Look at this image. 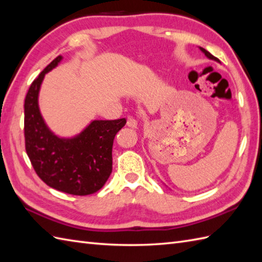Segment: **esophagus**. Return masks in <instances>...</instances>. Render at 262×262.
I'll return each mask as SVG.
<instances>
[{
  "instance_id": "obj_1",
  "label": "esophagus",
  "mask_w": 262,
  "mask_h": 262,
  "mask_svg": "<svg viewBox=\"0 0 262 262\" xmlns=\"http://www.w3.org/2000/svg\"><path fill=\"white\" fill-rule=\"evenodd\" d=\"M126 125L130 127H137L138 126V120L135 117L129 116L126 119Z\"/></svg>"
}]
</instances>
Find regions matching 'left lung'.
I'll return each mask as SVG.
<instances>
[{"instance_id": "1", "label": "left lung", "mask_w": 262, "mask_h": 262, "mask_svg": "<svg viewBox=\"0 0 262 262\" xmlns=\"http://www.w3.org/2000/svg\"><path fill=\"white\" fill-rule=\"evenodd\" d=\"M201 51H202V52L203 53H205V55L208 57V59H210V60H214V61H216V62H219V60L218 59H216V57L215 56H213L211 53H209L208 52V51L207 50H205V49H203V48H199Z\"/></svg>"}]
</instances>
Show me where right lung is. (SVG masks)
I'll list each match as a JSON object with an SVG mask.
<instances>
[{
	"label": "right lung",
	"instance_id": "1",
	"mask_svg": "<svg viewBox=\"0 0 262 262\" xmlns=\"http://www.w3.org/2000/svg\"><path fill=\"white\" fill-rule=\"evenodd\" d=\"M59 55L32 82L24 101L25 150L36 174L49 187L88 195L104 186L112 172V145L126 120H93L79 135L61 138L50 130L39 107L44 76L59 66Z\"/></svg>",
	"mask_w": 262,
	"mask_h": 262
}]
</instances>
